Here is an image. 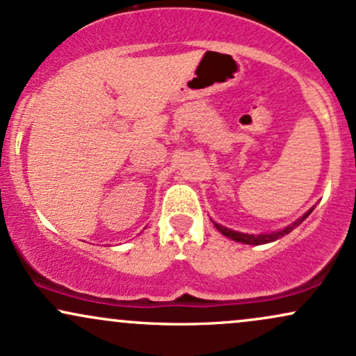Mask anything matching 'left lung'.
Wrapping results in <instances>:
<instances>
[{"label":"left lung","mask_w":356,"mask_h":356,"mask_svg":"<svg viewBox=\"0 0 356 356\" xmlns=\"http://www.w3.org/2000/svg\"><path fill=\"white\" fill-rule=\"evenodd\" d=\"M312 212H313V207H312V209H309L308 212H306L305 216H301L300 219L295 220V222H293L291 226L284 227L283 231L271 232V234H244V232H238V231L227 229V227L220 226V224L214 222V220H212V222H214V227H216V229H218L219 232H222V234L226 236V238H229V239H232V241H238V243H244V244H254V246H259V244H266V243H271V241H276V239L283 238L284 234H289V232H291L293 229H295V227L300 226V224L303 222V220H305L306 218H308V216L312 214Z\"/></svg>","instance_id":"8db88e82"}]
</instances>
